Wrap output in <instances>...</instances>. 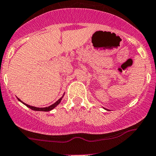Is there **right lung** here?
Wrapping results in <instances>:
<instances>
[{"label": "right lung", "mask_w": 156, "mask_h": 156, "mask_svg": "<svg viewBox=\"0 0 156 156\" xmlns=\"http://www.w3.org/2000/svg\"><path fill=\"white\" fill-rule=\"evenodd\" d=\"M63 96H64V94H63V95H62V97H61L60 99H59V100H58L56 102V103H53V104H52L51 106H48V107H44V108H39V107H35V106H29V105H28V104H26V103H23V102L21 100H20V99H19V98H17V99H18L19 101H20V102H21V103H23V104L26 105V106H27V107H29V108H31V109L34 110V111L49 112V111H50V110L53 109V108H54L55 107H56V106H58V105H59V103H60V102H61V100H62V97H63Z\"/></svg>", "instance_id": "right-lung-1"}]
</instances>
